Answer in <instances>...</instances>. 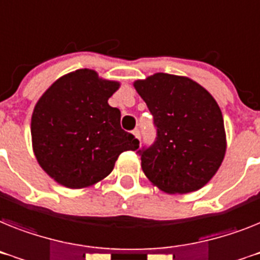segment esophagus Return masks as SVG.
Returning <instances> with one entry per match:
<instances>
[{
	"instance_id": "1",
	"label": "esophagus",
	"mask_w": 260,
	"mask_h": 260,
	"mask_svg": "<svg viewBox=\"0 0 260 260\" xmlns=\"http://www.w3.org/2000/svg\"><path fill=\"white\" fill-rule=\"evenodd\" d=\"M132 134L135 135V137H136V139H139V140H140V131L137 129V128H136V129L132 131Z\"/></svg>"
}]
</instances>
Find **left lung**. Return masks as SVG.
Segmentation results:
<instances>
[{"instance_id": "obj_1", "label": "left lung", "mask_w": 260, "mask_h": 260, "mask_svg": "<svg viewBox=\"0 0 260 260\" xmlns=\"http://www.w3.org/2000/svg\"><path fill=\"white\" fill-rule=\"evenodd\" d=\"M135 88L153 116L156 139L137 150L144 173L161 190L185 194L206 185L226 152L217 102L189 78L158 73Z\"/></svg>"}]
</instances>
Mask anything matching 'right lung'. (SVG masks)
<instances>
[{"label": "right lung", "mask_w": 260, "mask_h": 260, "mask_svg": "<svg viewBox=\"0 0 260 260\" xmlns=\"http://www.w3.org/2000/svg\"><path fill=\"white\" fill-rule=\"evenodd\" d=\"M117 88V82L83 69L62 76L38 100L32 149L43 171L63 186L96 184L112 172L120 153L139 148V140L120 126V111L108 104Z\"/></svg>", "instance_id": "1"}]
</instances>
